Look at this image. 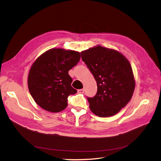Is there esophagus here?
I'll return each mask as SVG.
<instances>
[{
	"mask_svg": "<svg viewBox=\"0 0 161 161\" xmlns=\"http://www.w3.org/2000/svg\"><path fill=\"white\" fill-rule=\"evenodd\" d=\"M84 92V89H80L78 90V93H83Z\"/></svg>",
	"mask_w": 161,
	"mask_h": 161,
	"instance_id": "1",
	"label": "esophagus"
}]
</instances>
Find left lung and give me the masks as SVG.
Masks as SVG:
<instances>
[{"label": "left lung", "mask_w": 161, "mask_h": 161, "mask_svg": "<svg viewBox=\"0 0 161 161\" xmlns=\"http://www.w3.org/2000/svg\"><path fill=\"white\" fill-rule=\"evenodd\" d=\"M80 54L97 85L96 96L87 97L91 111L99 117L114 116L129 102L135 90L129 62L118 51L100 45Z\"/></svg>", "instance_id": "8db88e82"}]
</instances>
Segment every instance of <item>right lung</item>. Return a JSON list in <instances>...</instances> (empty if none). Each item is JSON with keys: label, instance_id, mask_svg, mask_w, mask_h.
Instances as JSON below:
<instances>
[{"label": "right lung", "instance_id": "add662e5", "mask_svg": "<svg viewBox=\"0 0 161 161\" xmlns=\"http://www.w3.org/2000/svg\"><path fill=\"white\" fill-rule=\"evenodd\" d=\"M79 52L52 49L34 62L28 77L29 92L40 107L58 112L68 106V97L77 92L68 71L79 62Z\"/></svg>", "mask_w": 161, "mask_h": 161}]
</instances>
